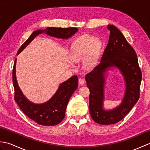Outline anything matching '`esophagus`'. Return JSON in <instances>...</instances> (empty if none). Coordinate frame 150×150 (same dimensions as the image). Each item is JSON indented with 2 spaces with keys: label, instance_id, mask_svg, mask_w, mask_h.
I'll return each instance as SVG.
<instances>
[{
  "label": "esophagus",
  "instance_id": "1",
  "mask_svg": "<svg viewBox=\"0 0 150 150\" xmlns=\"http://www.w3.org/2000/svg\"><path fill=\"white\" fill-rule=\"evenodd\" d=\"M79 84L83 85L84 84V82H85L84 79H82V78H80L79 79Z\"/></svg>",
  "mask_w": 150,
  "mask_h": 150
}]
</instances>
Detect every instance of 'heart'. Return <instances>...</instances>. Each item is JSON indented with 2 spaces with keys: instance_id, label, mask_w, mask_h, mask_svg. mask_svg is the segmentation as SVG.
Here are the masks:
<instances>
[{
  "instance_id": "obj_1",
  "label": "heart",
  "mask_w": 150,
  "mask_h": 150,
  "mask_svg": "<svg viewBox=\"0 0 150 150\" xmlns=\"http://www.w3.org/2000/svg\"><path fill=\"white\" fill-rule=\"evenodd\" d=\"M101 47V42L95 37L87 35H81L72 43L71 59L73 62H79L83 60L90 52L86 63L87 66L91 67L96 62Z\"/></svg>"
}]
</instances>
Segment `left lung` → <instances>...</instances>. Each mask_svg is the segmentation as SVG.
<instances>
[{"label":"left lung","mask_w":150,"mask_h":150,"mask_svg":"<svg viewBox=\"0 0 150 150\" xmlns=\"http://www.w3.org/2000/svg\"><path fill=\"white\" fill-rule=\"evenodd\" d=\"M110 37L100 63L86 75L90 90L89 110L95 122L103 125L115 124L128 114L138 101L142 73L137 54L127 42L120 31L113 25H108ZM115 67L122 73L126 83V91L122 103L110 110L103 108L105 73L108 69Z\"/></svg>","instance_id":"8db88e82"}]
</instances>
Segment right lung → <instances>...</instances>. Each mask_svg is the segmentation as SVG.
I'll return each instance as SVG.
<instances>
[{
    "label": "right lung",
    "mask_w": 150,
    "mask_h": 150,
    "mask_svg": "<svg viewBox=\"0 0 150 150\" xmlns=\"http://www.w3.org/2000/svg\"><path fill=\"white\" fill-rule=\"evenodd\" d=\"M78 31L77 28H52L39 30L31 33L30 37L19 48L18 55L38 35L46 33L51 37L68 39ZM16 62L13 69V83L15 90V100L24 113L30 119L43 126H55L59 124L65 117L67 105L70 97L78 86V77L74 75L60 84L58 90L50 99L43 104H35L28 100L19 88L16 78Z\"/></svg>",
    "instance_id": "right-lung-1"
}]
</instances>
